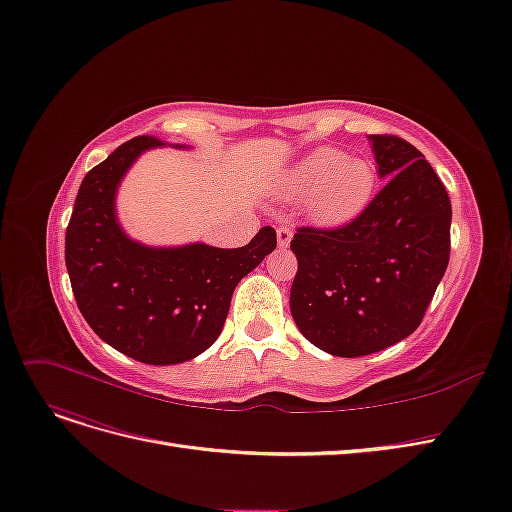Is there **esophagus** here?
Segmentation results:
<instances>
[{"instance_id": "obj_1", "label": "esophagus", "mask_w": 512, "mask_h": 512, "mask_svg": "<svg viewBox=\"0 0 512 512\" xmlns=\"http://www.w3.org/2000/svg\"><path fill=\"white\" fill-rule=\"evenodd\" d=\"M292 235H294V231L290 226H279L277 228V245H279V248H288L290 241H292Z\"/></svg>"}]
</instances>
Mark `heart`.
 <instances>
[{"instance_id": "1", "label": "heart", "mask_w": 512, "mask_h": 512, "mask_svg": "<svg viewBox=\"0 0 512 512\" xmlns=\"http://www.w3.org/2000/svg\"><path fill=\"white\" fill-rule=\"evenodd\" d=\"M377 173L364 158H349L334 148H320L296 163L281 190L292 199H309L311 216L328 226L354 220L375 195Z\"/></svg>"}]
</instances>
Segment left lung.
<instances>
[{
  "label": "left lung",
  "mask_w": 512,
  "mask_h": 512,
  "mask_svg": "<svg viewBox=\"0 0 512 512\" xmlns=\"http://www.w3.org/2000/svg\"><path fill=\"white\" fill-rule=\"evenodd\" d=\"M385 186L339 228L301 226L290 311L303 337L339 358L390 347L424 320L451 252V201L436 171L396 135H370Z\"/></svg>",
  "instance_id": "obj_1"
}]
</instances>
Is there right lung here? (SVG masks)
<instances>
[{
	"label": "right lung",
	"mask_w": 512,
	"mask_h": 512,
	"mask_svg": "<svg viewBox=\"0 0 512 512\" xmlns=\"http://www.w3.org/2000/svg\"><path fill=\"white\" fill-rule=\"evenodd\" d=\"M163 139L142 135L84 175L65 233L78 309L97 337L144 364H180L214 345L239 281L277 245L271 226L243 248H150L129 239L114 197L135 158Z\"/></svg>",
	"instance_id": "right-lung-1"
}]
</instances>
